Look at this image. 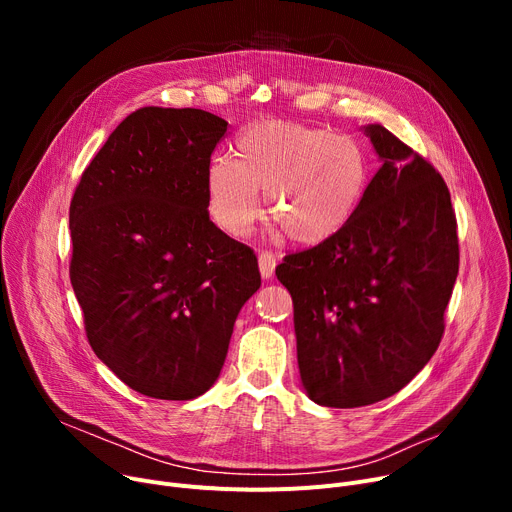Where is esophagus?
I'll use <instances>...</instances> for the list:
<instances>
[{
  "label": "esophagus",
  "instance_id": "34e87169",
  "mask_svg": "<svg viewBox=\"0 0 512 512\" xmlns=\"http://www.w3.org/2000/svg\"><path fill=\"white\" fill-rule=\"evenodd\" d=\"M276 270V255L272 251H261L259 253V272L265 280H270Z\"/></svg>",
  "mask_w": 512,
  "mask_h": 512
}]
</instances>
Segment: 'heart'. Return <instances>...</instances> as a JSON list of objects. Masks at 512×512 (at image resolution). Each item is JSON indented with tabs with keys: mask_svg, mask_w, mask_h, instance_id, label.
Masks as SVG:
<instances>
[{
	"mask_svg": "<svg viewBox=\"0 0 512 512\" xmlns=\"http://www.w3.org/2000/svg\"><path fill=\"white\" fill-rule=\"evenodd\" d=\"M367 184L369 159L357 141L280 120L247 128L236 139V161L211 159L205 178L209 215L224 232L247 234L265 191L270 220L303 245L351 222Z\"/></svg>",
	"mask_w": 512,
	"mask_h": 512,
	"instance_id": "1",
	"label": "heart"
}]
</instances>
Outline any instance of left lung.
Listing matches in <instances>:
<instances>
[{
    "label": "left lung",
    "instance_id": "8db88e82",
    "mask_svg": "<svg viewBox=\"0 0 512 512\" xmlns=\"http://www.w3.org/2000/svg\"><path fill=\"white\" fill-rule=\"evenodd\" d=\"M384 161L338 234L276 267L294 305L301 380L317 405L355 409L405 388L438 351L459 274L444 178L380 124Z\"/></svg>",
    "mask_w": 512,
    "mask_h": 512
}]
</instances>
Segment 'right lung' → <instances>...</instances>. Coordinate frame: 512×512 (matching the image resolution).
Here are the masks:
<instances>
[{
	"mask_svg": "<svg viewBox=\"0 0 512 512\" xmlns=\"http://www.w3.org/2000/svg\"><path fill=\"white\" fill-rule=\"evenodd\" d=\"M228 122L141 107L91 159L70 201V282L93 353L132 390L191 400L218 380L261 274L209 220L207 168Z\"/></svg>",
	"mask_w": 512,
	"mask_h": 512,
	"instance_id": "add662e5",
	"label": "right lung"
}]
</instances>
